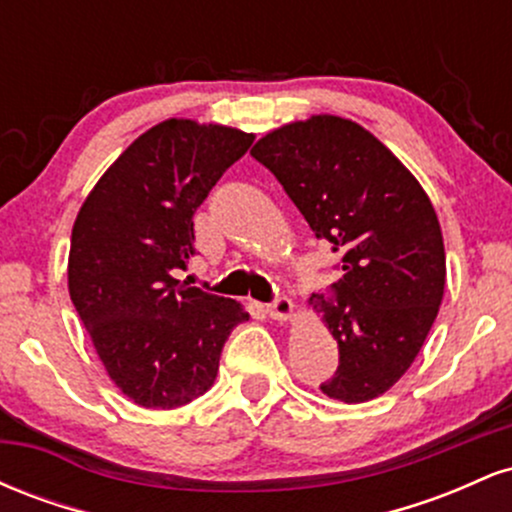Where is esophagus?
Instances as JSON below:
<instances>
[{"instance_id": "esophagus-1", "label": "esophagus", "mask_w": 512, "mask_h": 512, "mask_svg": "<svg viewBox=\"0 0 512 512\" xmlns=\"http://www.w3.org/2000/svg\"><path fill=\"white\" fill-rule=\"evenodd\" d=\"M267 313L279 322L293 320V303L286 296H279L274 303L267 305Z\"/></svg>"}]
</instances>
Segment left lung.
Instances as JSON below:
<instances>
[{
	"label": "left lung",
	"mask_w": 512,
	"mask_h": 512,
	"mask_svg": "<svg viewBox=\"0 0 512 512\" xmlns=\"http://www.w3.org/2000/svg\"><path fill=\"white\" fill-rule=\"evenodd\" d=\"M250 154L342 255L334 298L308 301L339 346L337 373L320 390L346 404L385 395L419 356L443 301L445 248L431 199L380 139L346 117L281 125Z\"/></svg>",
	"instance_id": "8db88e82"
}]
</instances>
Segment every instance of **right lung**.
<instances>
[{
	"label": "right lung",
	"instance_id": "add662e5",
	"mask_svg": "<svg viewBox=\"0 0 512 512\" xmlns=\"http://www.w3.org/2000/svg\"><path fill=\"white\" fill-rule=\"evenodd\" d=\"M252 142L243 129L170 117L134 139L81 204L69 296L110 380L139 407L204 395L228 334L250 317L175 272L195 255L197 207Z\"/></svg>",
	"mask_w": 512,
	"mask_h": 512
}]
</instances>
